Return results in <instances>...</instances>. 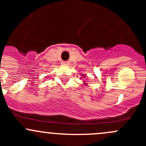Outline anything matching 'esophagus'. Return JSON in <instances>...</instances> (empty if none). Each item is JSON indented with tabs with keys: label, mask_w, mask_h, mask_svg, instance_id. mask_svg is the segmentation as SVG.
<instances>
[{
	"label": "esophagus",
	"mask_w": 146,
	"mask_h": 146,
	"mask_svg": "<svg viewBox=\"0 0 146 146\" xmlns=\"http://www.w3.org/2000/svg\"><path fill=\"white\" fill-rule=\"evenodd\" d=\"M61 64L65 65V66H67V65L69 64V63L68 62V61H62V62H61Z\"/></svg>",
	"instance_id": "34e87169"
}]
</instances>
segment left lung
I'll list each match as a JSON object with an SVG mask.
<instances>
[{
    "instance_id": "8db88e82",
    "label": "left lung",
    "mask_w": 146,
    "mask_h": 146,
    "mask_svg": "<svg viewBox=\"0 0 146 146\" xmlns=\"http://www.w3.org/2000/svg\"><path fill=\"white\" fill-rule=\"evenodd\" d=\"M82 77H83V78H85V75H83V76H82ZM83 83L85 84V85H88V83H86V81H84Z\"/></svg>"
}]
</instances>
